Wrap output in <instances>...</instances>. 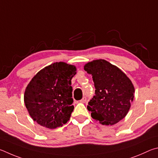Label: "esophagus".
<instances>
[{
	"instance_id": "34e87169",
	"label": "esophagus",
	"mask_w": 158,
	"mask_h": 158,
	"mask_svg": "<svg viewBox=\"0 0 158 158\" xmlns=\"http://www.w3.org/2000/svg\"><path fill=\"white\" fill-rule=\"evenodd\" d=\"M80 102H81V103H86V102H87V97H86V96H84V97L82 98L81 101H80Z\"/></svg>"
}]
</instances>
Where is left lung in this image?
<instances>
[{"mask_svg": "<svg viewBox=\"0 0 158 158\" xmlns=\"http://www.w3.org/2000/svg\"><path fill=\"white\" fill-rule=\"evenodd\" d=\"M92 76L95 96L88 103L91 116L103 125H114L126 117L133 101L135 88L126 75L105 60L85 64Z\"/></svg>", "mask_w": 158, "mask_h": 158, "instance_id": "left-lung-1", "label": "left lung"}]
</instances>
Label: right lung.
Instances as JSON below:
<instances>
[{"label":"right lung","instance_id":"right-lung-1","mask_svg":"<svg viewBox=\"0 0 158 158\" xmlns=\"http://www.w3.org/2000/svg\"><path fill=\"white\" fill-rule=\"evenodd\" d=\"M76 73V66L60 62L46 66L33 77L24 94L33 120L50 129L67 122L74 109L71 79Z\"/></svg>","mask_w":158,"mask_h":158}]
</instances>
